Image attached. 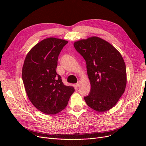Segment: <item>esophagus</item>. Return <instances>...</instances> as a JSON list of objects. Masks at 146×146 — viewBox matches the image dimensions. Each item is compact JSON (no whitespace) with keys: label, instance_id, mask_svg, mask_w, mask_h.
<instances>
[{"label":"esophagus","instance_id":"esophagus-1","mask_svg":"<svg viewBox=\"0 0 146 146\" xmlns=\"http://www.w3.org/2000/svg\"><path fill=\"white\" fill-rule=\"evenodd\" d=\"M75 86H76V87H79V86H80V83L79 82H78V83H76L75 84Z\"/></svg>","mask_w":146,"mask_h":146}]
</instances>
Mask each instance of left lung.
I'll use <instances>...</instances> for the list:
<instances>
[{
    "instance_id": "obj_1",
    "label": "left lung",
    "mask_w": 146,
    "mask_h": 146,
    "mask_svg": "<svg viewBox=\"0 0 146 146\" xmlns=\"http://www.w3.org/2000/svg\"><path fill=\"white\" fill-rule=\"evenodd\" d=\"M86 61L90 91L84 97L86 104L98 112L111 109L124 94L126 66L119 52L108 42L92 36L74 43Z\"/></svg>"
}]
</instances>
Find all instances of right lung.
Returning <instances> with one entry per match:
<instances>
[{
	"instance_id": "obj_1",
	"label": "right lung",
	"mask_w": 146,
	"mask_h": 146,
	"mask_svg": "<svg viewBox=\"0 0 146 146\" xmlns=\"http://www.w3.org/2000/svg\"><path fill=\"white\" fill-rule=\"evenodd\" d=\"M68 41L56 38H46L31 50L24 61L22 77L30 101L38 110L56 114L67 105L74 92L64 85L56 72L58 57Z\"/></svg>"
}]
</instances>
